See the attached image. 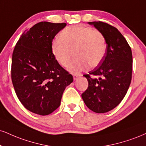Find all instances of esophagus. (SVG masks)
<instances>
[{"label":"esophagus","mask_w":146,"mask_h":146,"mask_svg":"<svg viewBox=\"0 0 146 146\" xmlns=\"http://www.w3.org/2000/svg\"><path fill=\"white\" fill-rule=\"evenodd\" d=\"M80 75H77V74H73V80H77V79H78L79 77H80Z\"/></svg>","instance_id":"34e87169"}]
</instances>
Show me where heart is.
<instances>
[{
    "label": "heart",
    "instance_id": "heart-1",
    "mask_svg": "<svg viewBox=\"0 0 146 146\" xmlns=\"http://www.w3.org/2000/svg\"><path fill=\"white\" fill-rule=\"evenodd\" d=\"M106 40L101 31L83 26H70L59 34V39L52 42V52L56 60L66 67L74 53L76 58L68 69L79 73L86 68L96 67L106 53Z\"/></svg>",
    "mask_w": 146,
    "mask_h": 146
}]
</instances>
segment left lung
Returning a JSON list of instances; mask_svg holds the SVG:
<instances>
[{
    "mask_svg": "<svg viewBox=\"0 0 146 146\" xmlns=\"http://www.w3.org/2000/svg\"><path fill=\"white\" fill-rule=\"evenodd\" d=\"M88 24L104 35L107 50L101 62L89 74L84 75L88 87L82 97L90 110L106 113L120 104L127 92L132 78V52L116 28L100 21Z\"/></svg>",
    "mask_w": 146,
    "mask_h": 146,
    "instance_id": "1",
    "label": "left lung"
}]
</instances>
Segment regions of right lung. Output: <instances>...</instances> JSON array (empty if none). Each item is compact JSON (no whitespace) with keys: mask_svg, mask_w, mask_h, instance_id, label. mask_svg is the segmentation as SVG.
Masks as SVG:
<instances>
[{"mask_svg":"<svg viewBox=\"0 0 146 146\" xmlns=\"http://www.w3.org/2000/svg\"><path fill=\"white\" fill-rule=\"evenodd\" d=\"M66 26L38 23L23 33L14 48L12 83L22 104L34 113L46 115L55 111L65 88L73 81L52 52L54 36Z\"/></svg>","mask_w":146,"mask_h":146,"instance_id":"1","label":"right lung"}]
</instances>
